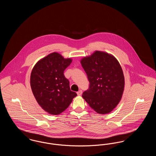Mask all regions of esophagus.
Here are the masks:
<instances>
[{"label": "esophagus", "instance_id": "1", "mask_svg": "<svg viewBox=\"0 0 156 156\" xmlns=\"http://www.w3.org/2000/svg\"><path fill=\"white\" fill-rule=\"evenodd\" d=\"M82 94V90H80L78 92H77V95H78V96L81 95Z\"/></svg>", "mask_w": 156, "mask_h": 156}]
</instances>
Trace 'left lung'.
<instances>
[{
	"label": "left lung",
	"instance_id": "8db88e82",
	"mask_svg": "<svg viewBox=\"0 0 156 156\" xmlns=\"http://www.w3.org/2000/svg\"><path fill=\"white\" fill-rule=\"evenodd\" d=\"M87 75L89 88L82 98L99 114L109 113L119 104L125 87L124 75L118 61L112 55L96 51L81 61Z\"/></svg>",
	"mask_w": 156,
	"mask_h": 156
}]
</instances>
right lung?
I'll return each instance as SVG.
<instances>
[{
  "label": "right lung",
  "instance_id": "right-lung-1",
  "mask_svg": "<svg viewBox=\"0 0 156 156\" xmlns=\"http://www.w3.org/2000/svg\"><path fill=\"white\" fill-rule=\"evenodd\" d=\"M72 62L54 52L40 59L33 67L30 86L39 105L51 115L64 111L77 94L70 90L69 82L64 75Z\"/></svg>",
  "mask_w": 156,
  "mask_h": 156
}]
</instances>
